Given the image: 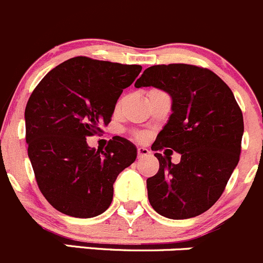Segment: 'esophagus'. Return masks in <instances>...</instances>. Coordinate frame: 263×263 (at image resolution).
Masks as SVG:
<instances>
[{
	"label": "esophagus",
	"mask_w": 263,
	"mask_h": 263,
	"mask_svg": "<svg viewBox=\"0 0 263 263\" xmlns=\"http://www.w3.org/2000/svg\"><path fill=\"white\" fill-rule=\"evenodd\" d=\"M149 154L150 152L146 149V147H139V149H137V157L139 158H144Z\"/></svg>",
	"instance_id": "1"
}]
</instances>
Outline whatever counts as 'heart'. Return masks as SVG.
Masks as SVG:
<instances>
[{
  "mask_svg": "<svg viewBox=\"0 0 263 263\" xmlns=\"http://www.w3.org/2000/svg\"><path fill=\"white\" fill-rule=\"evenodd\" d=\"M123 103H124V98L119 99L118 103H117V108H119V106H121ZM134 136H135V139L140 140V141H142V140H145V135L141 134V132H135Z\"/></svg>",
  "mask_w": 263,
  "mask_h": 263,
  "instance_id": "heart-1",
  "label": "heart"
}]
</instances>
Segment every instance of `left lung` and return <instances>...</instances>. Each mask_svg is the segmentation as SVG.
Listing matches in <instances>:
<instances>
[{"instance_id": "8db88e82", "label": "left lung", "mask_w": 263, "mask_h": 263, "mask_svg": "<svg viewBox=\"0 0 263 263\" xmlns=\"http://www.w3.org/2000/svg\"><path fill=\"white\" fill-rule=\"evenodd\" d=\"M147 86L172 98L170 121L152 146L159 170L146 180L150 204L172 220L202 215L220 199L240 159V106L216 73L190 64L147 68L135 87ZM164 147L180 153V163L157 153Z\"/></svg>"}]
</instances>
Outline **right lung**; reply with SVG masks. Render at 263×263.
Here are the masks:
<instances>
[{
	"label": "right lung",
	"instance_id": "1",
	"mask_svg": "<svg viewBox=\"0 0 263 263\" xmlns=\"http://www.w3.org/2000/svg\"><path fill=\"white\" fill-rule=\"evenodd\" d=\"M141 65L77 56L42 78L25 108V140L35 181L55 210L90 218L105 212L113 183L136 159V147L114 136L105 150L87 144L108 126L123 88Z\"/></svg>",
	"mask_w": 263,
	"mask_h": 263
}]
</instances>
